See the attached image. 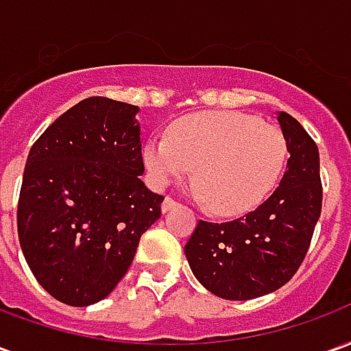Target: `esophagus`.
Segmentation results:
<instances>
[{
	"label": "esophagus",
	"mask_w": 351,
	"mask_h": 351,
	"mask_svg": "<svg viewBox=\"0 0 351 351\" xmlns=\"http://www.w3.org/2000/svg\"><path fill=\"white\" fill-rule=\"evenodd\" d=\"M176 206V201H173L171 197L163 199V203H161V213H169V210H173Z\"/></svg>",
	"instance_id": "34e87169"
}]
</instances>
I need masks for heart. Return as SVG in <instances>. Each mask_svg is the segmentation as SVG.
Listing matches in <instances>:
<instances>
[{"instance_id":"heart-1","label":"heart","mask_w":351,"mask_h":351,"mask_svg":"<svg viewBox=\"0 0 351 351\" xmlns=\"http://www.w3.org/2000/svg\"><path fill=\"white\" fill-rule=\"evenodd\" d=\"M287 158L280 128L243 112L182 118L167 138L154 137L143 160L156 188L180 180L193 167V197L221 216H241L271 195Z\"/></svg>"}]
</instances>
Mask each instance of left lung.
<instances>
[{
  "label": "left lung",
  "instance_id": "8db88e82",
  "mask_svg": "<svg viewBox=\"0 0 351 351\" xmlns=\"http://www.w3.org/2000/svg\"><path fill=\"white\" fill-rule=\"evenodd\" d=\"M286 137V173L261 205L233 221L199 220L184 254L210 293L248 301L291 280L306 256L322 213L319 152L301 123L276 112Z\"/></svg>",
  "mask_w": 351,
  "mask_h": 351
}]
</instances>
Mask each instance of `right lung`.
Returning <instances> with one entry per match:
<instances>
[{
	"label": "right lung",
	"mask_w": 351,
	"mask_h": 351,
	"mask_svg": "<svg viewBox=\"0 0 351 351\" xmlns=\"http://www.w3.org/2000/svg\"><path fill=\"white\" fill-rule=\"evenodd\" d=\"M137 114L130 103L88 97L50 123L27 154L20 248L37 282L65 304L105 299L161 216L163 195L138 178Z\"/></svg>",
	"instance_id": "obj_1"
}]
</instances>
